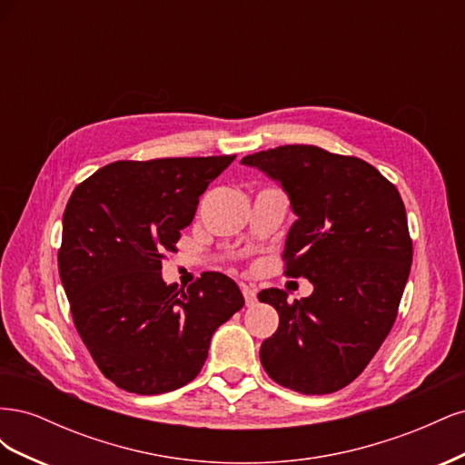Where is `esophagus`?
I'll list each match as a JSON object with an SVG mask.
<instances>
[{"instance_id": "obj_1", "label": "esophagus", "mask_w": 465, "mask_h": 465, "mask_svg": "<svg viewBox=\"0 0 465 465\" xmlns=\"http://www.w3.org/2000/svg\"><path fill=\"white\" fill-rule=\"evenodd\" d=\"M242 294H244V301L248 306L256 304L258 297H256V289L254 287H248V285H242Z\"/></svg>"}]
</instances>
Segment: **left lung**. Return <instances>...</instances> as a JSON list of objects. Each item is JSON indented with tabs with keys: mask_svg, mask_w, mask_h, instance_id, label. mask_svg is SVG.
<instances>
[{
	"mask_svg": "<svg viewBox=\"0 0 465 465\" xmlns=\"http://www.w3.org/2000/svg\"><path fill=\"white\" fill-rule=\"evenodd\" d=\"M277 180L297 221L285 241V275L306 277L311 297L289 302L263 289L279 314L260 347L265 372L301 393H331L364 371L386 340L410 277L413 242L398 188L372 164L316 145L248 154Z\"/></svg>",
	"mask_w": 465,
	"mask_h": 465,
	"instance_id": "left-lung-1",
	"label": "left lung"
}]
</instances>
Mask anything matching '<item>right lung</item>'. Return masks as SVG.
I'll use <instances>...</instances> for the list:
<instances>
[{
    "label": "right lung",
    "mask_w": 465,
    "mask_h": 465,
    "mask_svg": "<svg viewBox=\"0 0 465 465\" xmlns=\"http://www.w3.org/2000/svg\"><path fill=\"white\" fill-rule=\"evenodd\" d=\"M236 154L116 161L74 190L58 267L74 323L101 372L154 396L200 374L211 335L244 306L227 275L207 272L188 291L163 281L200 195Z\"/></svg>",
    "instance_id": "1"
}]
</instances>
